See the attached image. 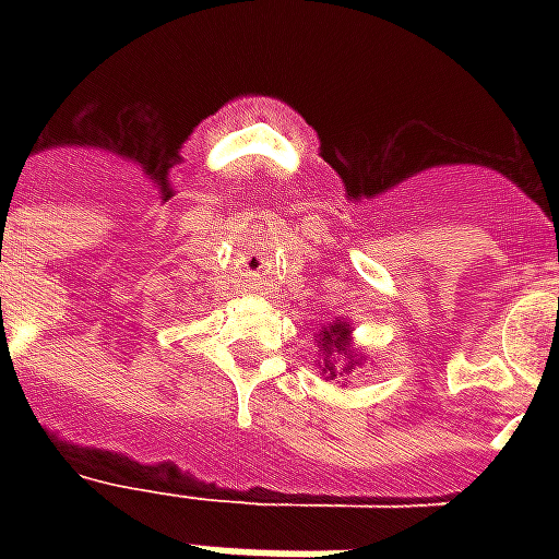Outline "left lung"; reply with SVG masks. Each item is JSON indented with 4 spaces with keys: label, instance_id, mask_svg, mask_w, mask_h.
I'll return each mask as SVG.
<instances>
[{
    "label": "left lung",
    "instance_id": "1",
    "mask_svg": "<svg viewBox=\"0 0 559 559\" xmlns=\"http://www.w3.org/2000/svg\"><path fill=\"white\" fill-rule=\"evenodd\" d=\"M320 347H323V371L332 377H338V365H344L341 371H350L353 350H350V326L344 323H332L329 329L320 332Z\"/></svg>",
    "mask_w": 559,
    "mask_h": 559
}]
</instances>
